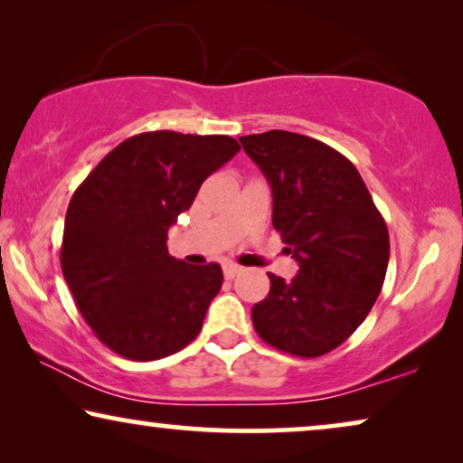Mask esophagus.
<instances>
[{
	"label": "esophagus",
	"mask_w": 463,
	"mask_h": 463,
	"mask_svg": "<svg viewBox=\"0 0 463 463\" xmlns=\"http://www.w3.org/2000/svg\"><path fill=\"white\" fill-rule=\"evenodd\" d=\"M240 271H242V268L240 265H233V263H225L223 265V276L227 278V280H232V278H236Z\"/></svg>",
	"instance_id": "obj_1"
}]
</instances>
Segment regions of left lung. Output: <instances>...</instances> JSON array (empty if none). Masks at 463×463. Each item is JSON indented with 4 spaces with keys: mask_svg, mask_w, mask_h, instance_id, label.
<instances>
[{
    "mask_svg": "<svg viewBox=\"0 0 463 463\" xmlns=\"http://www.w3.org/2000/svg\"><path fill=\"white\" fill-rule=\"evenodd\" d=\"M240 143L269 183L271 223L299 263L290 282L268 274L252 325L276 350L322 356L363 325L382 293L388 225L356 166L322 141L269 130Z\"/></svg>",
    "mask_w": 463,
    "mask_h": 463,
    "instance_id": "obj_1",
    "label": "left lung"
}]
</instances>
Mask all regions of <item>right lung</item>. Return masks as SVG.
<instances>
[{
	"label": "right lung",
	"mask_w": 463,
	"mask_h": 463,
	"mask_svg": "<svg viewBox=\"0 0 463 463\" xmlns=\"http://www.w3.org/2000/svg\"><path fill=\"white\" fill-rule=\"evenodd\" d=\"M238 151L225 135L143 132L109 151L75 189L62 276L94 335L119 356L147 363L198 337L223 271L170 257L168 230Z\"/></svg>",
	"instance_id": "add662e5"
}]
</instances>
